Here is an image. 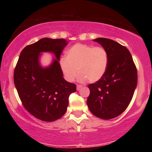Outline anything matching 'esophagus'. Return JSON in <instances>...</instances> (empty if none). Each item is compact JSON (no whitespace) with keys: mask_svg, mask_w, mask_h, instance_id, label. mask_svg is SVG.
Segmentation results:
<instances>
[{"mask_svg":"<svg viewBox=\"0 0 152 152\" xmlns=\"http://www.w3.org/2000/svg\"><path fill=\"white\" fill-rule=\"evenodd\" d=\"M82 86L80 85V84H78V85H77V88H76L77 91H80V88H82Z\"/></svg>","mask_w":152,"mask_h":152,"instance_id":"34e87169","label":"esophagus"}]
</instances>
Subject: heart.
<instances>
[{
    "label": "heart",
    "instance_id": "b5f03b06",
    "mask_svg": "<svg viewBox=\"0 0 152 152\" xmlns=\"http://www.w3.org/2000/svg\"><path fill=\"white\" fill-rule=\"evenodd\" d=\"M60 64L67 80H74L78 71L80 82H95L106 72L109 55L102 47L76 43L67 51L66 58H61Z\"/></svg>",
    "mask_w": 152,
    "mask_h": 152
}]
</instances>
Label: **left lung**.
<instances>
[{
	"instance_id": "left-lung-1",
	"label": "left lung",
	"mask_w": 152,
	"mask_h": 152,
	"mask_svg": "<svg viewBox=\"0 0 152 152\" xmlns=\"http://www.w3.org/2000/svg\"><path fill=\"white\" fill-rule=\"evenodd\" d=\"M94 41L106 49L109 64L104 75L88 85L86 103L96 117L111 119L124 112L132 101L137 84V68L125 46L107 38Z\"/></svg>"
}]
</instances>
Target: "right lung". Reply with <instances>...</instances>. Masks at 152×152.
<instances>
[{
  "mask_svg": "<svg viewBox=\"0 0 152 152\" xmlns=\"http://www.w3.org/2000/svg\"><path fill=\"white\" fill-rule=\"evenodd\" d=\"M68 42L64 39L43 38L21 51L14 71V83L22 104L30 114L51 122L65 114L75 84L67 82L59 63ZM42 52L55 55L53 64L42 68L39 59Z\"/></svg>",
  "mask_w": 152,
  "mask_h": 152,
  "instance_id": "1",
  "label": "right lung"
}]
</instances>
